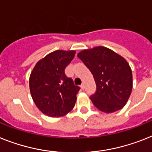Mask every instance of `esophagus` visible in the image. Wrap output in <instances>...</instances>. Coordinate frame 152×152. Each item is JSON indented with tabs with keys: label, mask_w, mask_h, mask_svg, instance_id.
Masks as SVG:
<instances>
[{
	"label": "esophagus",
	"mask_w": 152,
	"mask_h": 152,
	"mask_svg": "<svg viewBox=\"0 0 152 152\" xmlns=\"http://www.w3.org/2000/svg\"><path fill=\"white\" fill-rule=\"evenodd\" d=\"M81 89H85V83H83V84H82V85H81Z\"/></svg>",
	"instance_id": "esophagus-1"
}]
</instances>
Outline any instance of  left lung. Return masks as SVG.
Instances as JSON below:
<instances>
[{"label":"left lung","instance_id":"8db88e82","mask_svg":"<svg viewBox=\"0 0 152 152\" xmlns=\"http://www.w3.org/2000/svg\"><path fill=\"white\" fill-rule=\"evenodd\" d=\"M77 56L96 81V93L90 97L94 106L106 113L124 108L133 88L132 71L127 61L104 46L84 50Z\"/></svg>","mask_w":152,"mask_h":152}]
</instances>
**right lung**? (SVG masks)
<instances>
[{"label": "right lung", "mask_w": 152, "mask_h": 152, "mask_svg": "<svg viewBox=\"0 0 152 152\" xmlns=\"http://www.w3.org/2000/svg\"><path fill=\"white\" fill-rule=\"evenodd\" d=\"M75 50L53 51L39 60L29 77V89L39 110L51 117L64 116L72 110L80 88L67 77L64 70Z\"/></svg>", "instance_id": "1"}]
</instances>
